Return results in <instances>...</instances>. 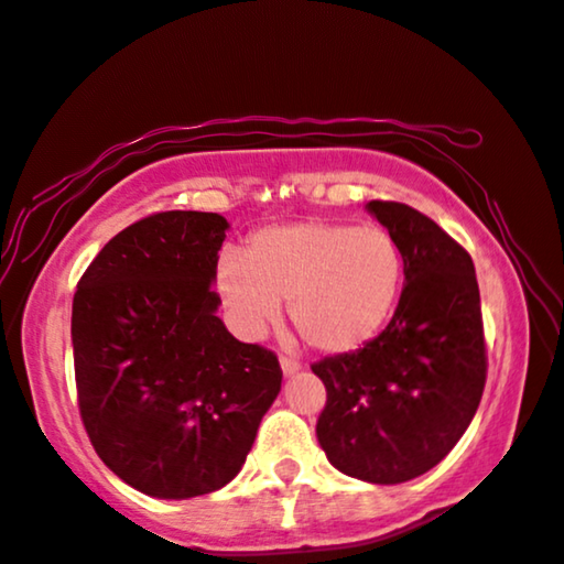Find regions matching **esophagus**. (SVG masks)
I'll return each mask as SVG.
<instances>
[{
  "instance_id": "esophagus-1",
  "label": "esophagus",
  "mask_w": 564,
  "mask_h": 564,
  "mask_svg": "<svg viewBox=\"0 0 564 564\" xmlns=\"http://www.w3.org/2000/svg\"><path fill=\"white\" fill-rule=\"evenodd\" d=\"M281 370H283V376H295L301 370V362L299 360H293V358H281Z\"/></svg>"
}]
</instances>
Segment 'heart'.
Segmentation results:
<instances>
[{
	"label": "heart",
	"instance_id": "obj_1",
	"mask_svg": "<svg viewBox=\"0 0 564 564\" xmlns=\"http://www.w3.org/2000/svg\"><path fill=\"white\" fill-rule=\"evenodd\" d=\"M216 289L243 336L263 333L289 301L305 346L340 356L388 326L403 289V253L380 226H271L251 236L246 256H221Z\"/></svg>",
	"mask_w": 564,
	"mask_h": 564
}]
</instances>
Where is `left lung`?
Instances as JSON below:
<instances>
[{
  "instance_id": "1",
  "label": "left lung",
  "mask_w": 564,
  "mask_h": 564,
  "mask_svg": "<svg viewBox=\"0 0 564 564\" xmlns=\"http://www.w3.org/2000/svg\"><path fill=\"white\" fill-rule=\"evenodd\" d=\"M368 212L398 241L405 285L380 336L311 366L326 386L316 435L340 473L398 485L460 441L480 405L488 352L470 253L405 204L370 202Z\"/></svg>"
}]
</instances>
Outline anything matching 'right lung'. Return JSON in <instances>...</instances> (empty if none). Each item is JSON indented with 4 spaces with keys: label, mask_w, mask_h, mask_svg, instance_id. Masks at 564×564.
<instances>
[{
    "label": "right lung",
    "mask_w": 564,
    "mask_h": 564,
    "mask_svg": "<svg viewBox=\"0 0 564 564\" xmlns=\"http://www.w3.org/2000/svg\"><path fill=\"white\" fill-rule=\"evenodd\" d=\"M226 228L218 214H151L101 248L74 293L82 423L104 465L151 498L231 482L281 390L275 352L216 316Z\"/></svg>",
    "instance_id": "add662e5"
}]
</instances>
